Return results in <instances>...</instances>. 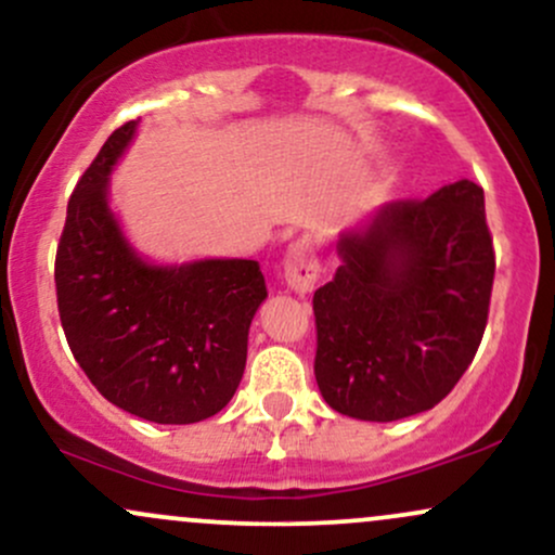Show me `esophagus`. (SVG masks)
Wrapping results in <instances>:
<instances>
[{"mask_svg": "<svg viewBox=\"0 0 555 555\" xmlns=\"http://www.w3.org/2000/svg\"><path fill=\"white\" fill-rule=\"evenodd\" d=\"M283 270L285 283H288V288L296 291L298 296H306V293L314 291L319 278V259L314 246L304 238L291 244L288 251H285Z\"/></svg>", "mask_w": 555, "mask_h": 555, "instance_id": "esophagus-1", "label": "esophagus"}]
</instances>
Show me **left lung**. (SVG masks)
Masks as SVG:
<instances>
[{"instance_id":"obj_1","label":"left lung","mask_w":555,"mask_h":555,"mask_svg":"<svg viewBox=\"0 0 555 555\" xmlns=\"http://www.w3.org/2000/svg\"><path fill=\"white\" fill-rule=\"evenodd\" d=\"M343 264L314 293L319 392L358 421L439 405L473 363L496 254L483 189L462 179L395 199L337 241Z\"/></svg>"}]
</instances>
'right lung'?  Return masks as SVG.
Masks as SVG:
<instances>
[{"label": "right lung", "instance_id": "right-lung-1", "mask_svg": "<svg viewBox=\"0 0 555 555\" xmlns=\"http://www.w3.org/2000/svg\"><path fill=\"white\" fill-rule=\"evenodd\" d=\"M134 129L121 124L72 192L54 264L59 319L108 402L184 426L231 402L267 285L254 259L158 267L137 257L108 210V173Z\"/></svg>", "mask_w": 555, "mask_h": 555}]
</instances>
